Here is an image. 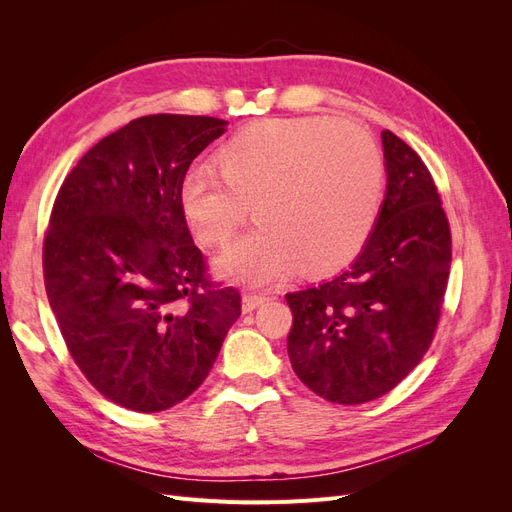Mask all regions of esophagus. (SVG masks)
Wrapping results in <instances>:
<instances>
[{
  "label": "esophagus",
  "instance_id": "1",
  "mask_svg": "<svg viewBox=\"0 0 512 512\" xmlns=\"http://www.w3.org/2000/svg\"><path fill=\"white\" fill-rule=\"evenodd\" d=\"M267 301V297L265 294H258V292H245L243 294V299H241V309H243V314H250V312H254V309L258 307V305H262Z\"/></svg>",
  "mask_w": 512,
  "mask_h": 512
}]
</instances>
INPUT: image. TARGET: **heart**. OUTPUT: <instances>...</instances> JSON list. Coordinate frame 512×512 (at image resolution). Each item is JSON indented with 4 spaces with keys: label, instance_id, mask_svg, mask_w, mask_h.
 <instances>
[{
    "label": "heart",
    "instance_id": "1",
    "mask_svg": "<svg viewBox=\"0 0 512 512\" xmlns=\"http://www.w3.org/2000/svg\"><path fill=\"white\" fill-rule=\"evenodd\" d=\"M218 172L181 179L179 207L205 245H224L247 218L254 230L218 258L243 284H273L299 269L329 277L363 252L376 228L384 166L369 134L329 117H271L239 130L215 156Z\"/></svg>",
    "mask_w": 512,
    "mask_h": 512
}]
</instances>
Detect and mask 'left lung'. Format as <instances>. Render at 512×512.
Instances as JSON below:
<instances>
[{
  "mask_svg": "<svg viewBox=\"0 0 512 512\" xmlns=\"http://www.w3.org/2000/svg\"><path fill=\"white\" fill-rule=\"evenodd\" d=\"M382 147L386 196L363 252L331 282L286 294L294 374L344 406L386 395L421 363L451 271V228L431 173L391 130Z\"/></svg>",
  "mask_w": 512,
  "mask_h": 512,
  "instance_id": "8db88e82",
  "label": "left lung"
}]
</instances>
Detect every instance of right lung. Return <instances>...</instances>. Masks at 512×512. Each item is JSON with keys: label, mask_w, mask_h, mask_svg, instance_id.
I'll return each mask as SVG.
<instances>
[{"label": "right lung", "mask_w": 512, "mask_h": 512, "mask_svg": "<svg viewBox=\"0 0 512 512\" xmlns=\"http://www.w3.org/2000/svg\"><path fill=\"white\" fill-rule=\"evenodd\" d=\"M224 132L218 117H138L57 192L46 297L74 363L117 406L162 412L192 395L241 316L239 290L209 280L179 207L192 160Z\"/></svg>", "instance_id": "add662e5"}]
</instances>
